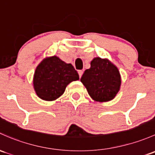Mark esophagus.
Wrapping results in <instances>:
<instances>
[{
  "instance_id": "34e87169",
  "label": "esophagus",
  "mask_w": 155,
  "mask_h": 155,
  "mask_svg": "<svg viewBox=\"0 0 155 155\" xmlns=\"http://www.w3.org/2000/svg\"><path fill=\"white\" fill-rule=\"evenodd\" d=\"M78 73H79V78H81V77H82V74H83V71H82V70H79V71H78Z\"/></svg>"
}]
</instances>
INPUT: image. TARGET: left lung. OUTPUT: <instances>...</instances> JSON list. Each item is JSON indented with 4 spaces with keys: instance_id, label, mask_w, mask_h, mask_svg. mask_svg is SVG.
<instances>
[{
    "instance_id": "obj_1",
    "label": "left lung",
    "mask_w": 155,
    "mask_h": 155,
    "mask_svg": "<svg viewBox=\"0 0 155 155\" xmlns=\"http://www.w3.org/2000/svg\"><path fill=\"white\" fill-rule=\"evenodd\" d=\"M81 82L91 98L97 102L113 99L120 90L121 78L116 66L106 59L94 58L91 68L83 73Z\"/></svg>"
}]
</instances>
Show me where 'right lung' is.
Instances as JSON below:
<instances>
[{
  "label": "right lung",
  "instance_id": "right-lung-1",
  "mask_svg": "<svg viewBox=\"0 0 155 155\" xmlns=\"http://www.w3.org/2000/svg\"><path fill=\"white\" fill-rule=\"evenodd\" d=\"M79 74L71 64H66L56 56L44 59L37 67L33 78L37 95L53 101L64 94L69 83L79 80Z\"/></svg>",
  "mask_w": 155,
  "mask_h": 155
}]
</instances>
